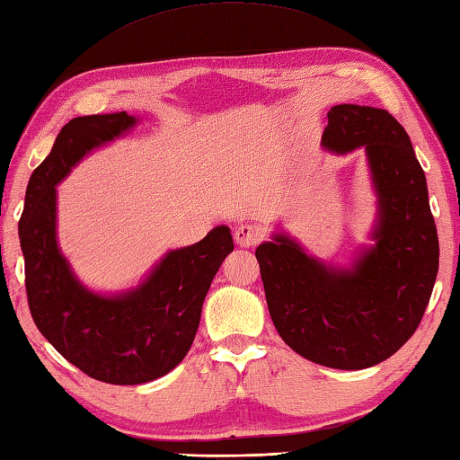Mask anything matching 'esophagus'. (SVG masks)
I'll return each mask as SVG.
<instances>
[{"mask_svg":"<svg viewBox=\"0 0 460 460\" xmlns=\"http://www.w3.org/2000/svg\"><path fill=\"white\" fill-rule=\"evenodd\" d=\"M234 238H236L238 246L250 248L260 240V232L252 226V224H240V226L234 230Z\"/></svg>","mask_w":460,"mask_h":460,"instance_id":"obj_1","label":"esophagus"}]
</instances>
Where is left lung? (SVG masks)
Segmentation results:
<instances>
[{
  "mask_svg": "<svg viewBox=\"0 0 460 460\" xmlns=\"http://www.w3.org/2000/svg\"><path fill=\"white\" fill-rule=\"evenodd\" d=\"M321 146L334 155L364 149L376 220L372 243L346 265L311 256L278 230L256 248L271 321L285 344L314 364L364 370L411 339L438 271V238L425 172L410 136L385 110H329Z\"/></svg>",
  "mask_w": 460,
  "mask_h": 460,
  "instance_id": "obj_1",
  "label": "left lung"
}]
</instances>
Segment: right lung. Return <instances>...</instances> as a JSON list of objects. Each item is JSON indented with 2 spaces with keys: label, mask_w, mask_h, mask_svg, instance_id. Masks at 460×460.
I'll return each instance as SVG.
<instances>
[{
  "label": "right lung",
  "mask_w": 460,
  "mask_h": 460,
  "mask_svg": "<svg viewBox=\"0 0 460 460\" xmlns=\"http://www.w3.org/2000/svg\"><path fill=\"white\" fill-rule=\"evenodd\" d=\"M137 124L139 118L126 111L70 119L31 175L19 220L37 329L76 368L118 385L157 380L182 362L214 275L234 250L230 228L222 224L192 246L169 250L136 288L100 293L76 278L58 246L57 185L88 153Z\"/></svg>",
  "instance_id": "1"
}]
</instances>
